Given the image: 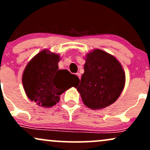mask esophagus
Masks as SVG:
<instances>
[{"instance_id":"obj_1","label":"esophagus","mask_w":150,"mask_h":150,"mask_svg":"<svg viewBox=\"0 0 150 150\" xmlns=\"http://www.w3.org/2000/svg\"><path fill=\"white\" fill-rule=\"evenodd\" d=\"M76 75H77V77H79V78H80V77H81V75H80V73H76Z\"/></svg>"}]
</instances>
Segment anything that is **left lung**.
<instances>
[{
	"instance_id": "8db88e82",
	"label": "left lung",
	"mask_w": 150,
	"mask_h": 150,
	"mask_svg": "<svg viewBox=\"0 0 150 150\" xmlns=\"http://www.w3.org/2000/svg\"><path fill=\"white\" fill-rule=\"evenodd\" d=\"M77 89L84 104L92 109L106 108L117 100L125 86V75L114 56L100 49L87 53Z\"/></svg>"
}]
</instances>
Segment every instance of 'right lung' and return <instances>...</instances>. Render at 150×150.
I'll return each mask as SVG.
<instances>
[{"mask_svg": "<svg viewBox=\"0 0 150 150\" xmlns=\"http://www.w3.org/2000/svg\"><path fill=\"white\" fill-rule=\"evenodd\" d=\"M60 56L44 50L26 66L22 84L31 101L43 107H51L60 100V95L80 81L67 70H58Z\"/></svg>", "mask_w": 150, "mask_h": 150, "instance_id": "1", "label": "right lung"}]
</instances>
